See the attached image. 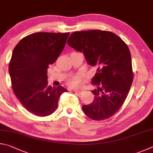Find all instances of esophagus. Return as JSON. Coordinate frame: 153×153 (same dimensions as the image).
Here are the masks:
<instances>
[{
	"mask_svg": "<svg viewBox=\"0 0 153 153\" xmlns=\"http://www.w3.org/2000/svg\"><path fill=\"white\" fill-rule=\"evenodd\" d=\"M72 91L74 92V93H78V94H81L82 92V91H81V90H76V89H74V90H72Z\"/></svg>",
	"mask_w": 153,
	"mask_h": 153,
	"instance_id": "esophagus-1",
	"label": "esophagus"
}]
</instances>
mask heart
Here are the masks:
<instances>
[{"mask_svg":"<svg viewBox=\"0 0 153 153\" xmlns=\"http://www.w3.org/2000/svg\"><path fill=\"white\" fill-rule=\"evenodd\" d=\"M81 76H79V75H76V76H72L71 79H68V81H67V85L71 88L78 87L81 85Z\"/></svg>","mask_w":153,"mask_h":153,"instance_id":"heart-1","label":"heart"}]
</instances>
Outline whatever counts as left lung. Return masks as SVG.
<instances>
[{"label": "left lung", "mask_w": 153, "mask_h": 153, "mask_svg": "<svg viewBox=\"0 0 153 153\" xmlns=\"http://www.w3.org/2000/svg\"><path fill=\"white\" fill-rule=\"evenodd\" d=\"M67 43L83 53L89 65L97 67L92 79V83L97 86L91 91L94 100L82 105V110L92 120L109 118L121 108L132 83L129 48L117 35L101 30L74 32Z\"/></svg>", "instance_id": "1"}]
</instances>
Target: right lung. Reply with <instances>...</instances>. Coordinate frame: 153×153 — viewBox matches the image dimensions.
Returning <instances> with one entry per match:
<instances>
[{
    "label": "right lung",
    "mask_w": 153,
    "mask_h": 153,
    "mask_svg": "<svg viewBox=\"0 0 153 153\" xmlns=\"http://www.w3.org/2000/svg\"><path fill=\"white\" fill-rule=\"evenodd\" d=\"M69 33L38 32L23 38L13 51L9 71L13 91L27 110L37 116L53 114L63 87L48 85L50 64L65 47Z\"/></svg>",
    "instance_id": "add662e5"
}]
</instances>
